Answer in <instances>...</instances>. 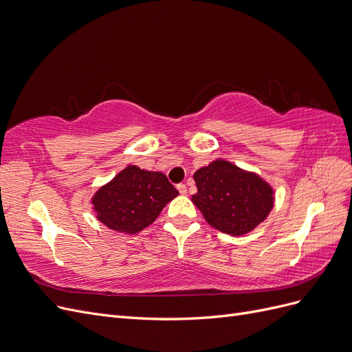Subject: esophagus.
<instances>
[{
  "instance_id": "1",
  "label": "esophagus",
  "mask_w": 352,
  "mask_h": 352,
  "mask_svg": "<svg viewBox=\"0 0 352 352\" xmlns=\"http://www.w3.org/2000/svg\"><path fill=\"white\" fill-rule=\"evenodd\" d=\"M177 188H178L179 194H187V186L186 184H178Z\"/></svg>"
}]
</instances>
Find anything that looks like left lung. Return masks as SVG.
<instances>
[{
  "instance_id": "obj_1",
  "label": "left lung",
  "mask_w": 352,
  "mask_h": 352,
  "mask_svg": "<svg viewBox=\"0 0 352 352\" xmlns=\"http://www.w3.org/2000/svg\"><path fill=\"white\" fill-rule=\"evenodd\" d=\"M192 203L206 222L228 235L241 236L263 223L274 206V190L258 174L225 160L194 173Z\"/></svg>"
}]
</instances>
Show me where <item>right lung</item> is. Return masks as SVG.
<instances>
[{"label":"right lung","instance_id":"1","mask_svg":"<svg viewBox=\"0 0 352 352\" xmlns=\"http://www.w3.org/2000/svg\"><path fill=\"white\" fill-rule=\"evenodd\" d=\"M178 196L165 174L127 165L91 199L97 219L111 230L135 233L148 228Z\"/></svg>","mask_w":352,"mask_h":352}]
</instances>
